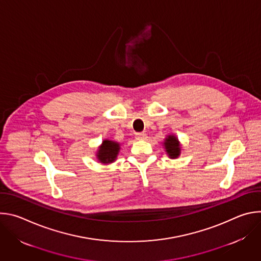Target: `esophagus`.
Here are the masks:
<instances>
[{
	"label": "esophagus",
	"mask_w": 261,
	"mask_h": 261,
	"mask_svg": "<svg viewBox=\"0 0 261 261\" xmlns=\"http://www.w3.org/2000/svg\"><path fill=\"white\" fill-rule=\"evenodd\" d=\"M135 138L138 140H143L146 138V134L144 132H138L135 134Z\"/></svg>",
	"instance_id": "obj_1"
}]
</instances>
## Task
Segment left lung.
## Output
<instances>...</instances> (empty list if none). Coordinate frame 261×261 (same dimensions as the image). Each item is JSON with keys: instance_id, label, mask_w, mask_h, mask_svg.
<instances>
[{"instance_id": "left-lung-1", "label": "left lung", "mask_w": 261, "mask_h": 261, "mask_svg": "<svg viewBox=\"0 0 261 261\" xmlns=\"http://www.w3.org/2000/svg\"><path fill=\"white\" fill-rule=\"evenodd\" d=\"M164 145L166 148V152L169 155L170 158H176L179 155V143L177 141V138L174 136H168L165 141H164Z\"/></svg>"}]
</instances>
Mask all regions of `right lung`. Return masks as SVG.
Instances as JSON below:
<instances>
[{
	"label": "right lung",
	"instance_id": "add662e5",
	"mask_svg": "<svg viewBox=\"0 0 261 261\" xmlns=\"http://www.w3.org/2000/svg\"><path fill=\"white\" fill-rule=\"evenodd\" d=\"M120 150V144L116 141L104 140L98 151V160L101 163H110L115 161Z\"/></svg>",
	"mask_w": 261,
	"mask_h": 261
}]
</instances>
